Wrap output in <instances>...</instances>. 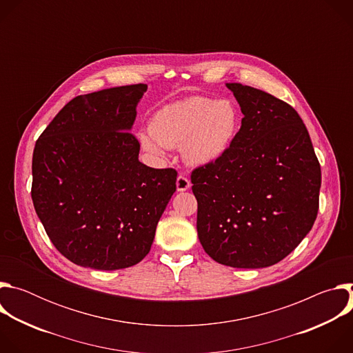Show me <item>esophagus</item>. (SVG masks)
<instances>
[{"instance_id": "34e87169", "label": "esophagus", "mask_w": 353, "mask_h": 353, "mask_svg": "<svg viewBox=\"0 0 353 353\" xmlns=\"http://www.w3.org/2000/svg\"><path fill=\"white\" fill-rule=\"evenodd\" d=\"M176 187H177V191H187L191 187V181L185 176L180 174L176 180Z\"/></svg>"}]
</instances>
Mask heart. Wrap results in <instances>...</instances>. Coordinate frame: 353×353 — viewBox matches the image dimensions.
Wrapping results in <instances>:
<instances>
[{
  "mask_svg": "<svg viewBox=\"0 0 353 353\" xmlns=\"http://www.w3.org/2000/svg\"><path fill=\"white\" fill-rule=\"evenodd\" d=\"M149 128L150 134H139L146 152L162 155L163 146L181 148L188 165L204 168L229 152L240 128V114L229 99L196 96L161 109Z\"/></svg>",
  "mask_w": 353,
  "mask_h": 353,
  "instance_id": "b5f03b06",
  "label": "heart"
}]
</instances>
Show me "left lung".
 Returning a JSON list of instances; mask_svg holds the SVG:
<instances>
[{
    "label": "left lung",
    "mask_w": 353,
    "mask_h": 353,
    "mask_svg": "<svg viewBox=\"0 0 353 353\" xmlns=\"http://www.w3.org/2000/svg\"><path fill=\"white\" fill-rule=\"evenodd\" d=\"M243 113L229 152L191 174L196 232L216 263L257 270L283 260L312 230L321 169L303 120L283 100L226 83Z\"/></svg>",
    "instance_id": "1"
}]
</instances>
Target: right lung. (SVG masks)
Here are the masks:
<instances>
[{"mask_svg":"<svg viewBox=\"0 0 353 353\" xmlns=\"http://www.w3.org/2000/svg\"><path fill=\"white\" fill-rule=\"evenodd\" d=\"M146 85L74 97L36 141L32 199L47 236L77 265L138 264L176 191L173 169L141 163L130 132Z\"/></svg>","mask_w":353,"mask_h":353,"instance_id":"1","label":"right lung"}]
</instances>
